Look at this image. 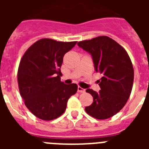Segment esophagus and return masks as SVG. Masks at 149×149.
<instances>
[{
    "label": "esophagus",
    "mask_w": 149,
    "mask_h": 149,
    "mask_svg": "<svg viewBox=\"0 0 149 149\" xmlns=\"http://www.w3.org/2000/svg\"><path fill=\"white\" fill-rule=\"evenodd\" d=\"M85 91H86V90H85L84 89H83L81 86H78V87H77V92H78V93H85Z\"/></svg>",
    "instance_id": "34e87169"
}]
</instances>
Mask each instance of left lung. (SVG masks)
<instances>
[{
	"mask_svg": "<svg viewBox=\"0 0 149 149\" xmlns=\"http://www.w3.org/2000/svg\"><path fill=\"white\" fill-rule=\"evenodd\" d=\"M79 47L91 54L101 90L87 89L93 102L85 107L86 113L97 119H107L119 113L131 95L134 72L132 62L125 49L115 40L101 36L77 42Z\"/></svg>",
	"mask_w": 149,
	"mask_h": 149,
	"instance_id": "1",
	"label": "left lung"
}]
</instances>
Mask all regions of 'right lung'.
I'll return each instance as SVG.
<instances>
[{
    "label": "right lung",
    "mask_w": 149,
    "mask_h": 149,
    "mask_svg": "<svg viewBox=\"0 0 149 149\" xmlns=\"http://www.w3.org/2000/svg\"><path fill=\"white\" fill-rule=\"evenodd\" d=\"M76 43L41 39L21 59L17 74L19 93L27 109L39 119L50 121L60 117L68 98L77 93V84L60 81L63 56Z\"/></svg>",
    "instance_id": "right-lung-1"
}]
</instances>
